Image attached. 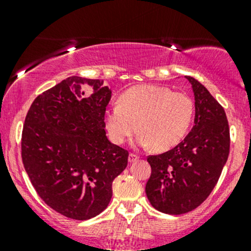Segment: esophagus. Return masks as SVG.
<instances>
[{
	"instance_id": "esophagus-1",
	"label": "esophagus",
	"mask_w": 251,
	"mask_h": 251,
	"mask_svg": "<svg viewBox=\"0 0 251 251\" xmlns=\"http://www.w3.org/2000/svg\"><path fill=\"white\" fill-rule=\"evenodd\" d=\"M138 158H140V156L136 155V154H133V153H131L130 155H128V161H130V163H133V161L138 160Z\"/></svg>"
}]
</instances>
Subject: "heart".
I'll list each match as a JSON object with an SVG mask.
<instances>
[{
    "mask_svg": "<svg viewBox=\"0 0 251 251\" xmlns=\"http://www.w3.org/2000/svg\"><path fill=\"white\" fill-rule=\"evenodd\" d=\"M194 115V103L184 92H173L158 85H140L125 91L119 104L108 108L105 128L110 141L124 144L140 131L137 144L168 151L188 132Z\"/></svg>",
    "mask_w": 251,
    "mask_h": 251,
    "instance_id": "obj_1",
    "label": "heart"
}]
</instances>
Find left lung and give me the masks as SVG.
<instances>
[{
	"label": "left lung",
	"instance_id": "obj_1",
	"mask_svg": "<svg viewBox=\"0 0 251 251\" xmlns=\"http://www.w3.org/2000/svg\"><path fill=\"white\" fill-rule=\"evenodd\" d=\"M196 118L191 132L171 151L149 155L146 184L156 210L181 215L198 207L212 192L229 154V126L222 105L192 76Z\"/></svg>",
	"mask_w": 251,
	"mask_h": 251
}]
</instances>
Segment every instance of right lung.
<instances>
[{
	"instance_id": "obj_1",
	"label": "right lung",
	"mask_w": 251,
	"mask_h": 251,
	"mask_svg": "<svg viewBox=\"0 0 251 251\" xmlns=\"http://www.w3.org/2000/svg\"><path fill=\"white\" fill-rule=\"evenodd\" d=\"M110 98L103 80L70 76L37 96L25 118V171L40 198L69 219L100 214L113 196L114 178L127 166L128 151L105 136Z\"/></svg>"
}]
</instances>
